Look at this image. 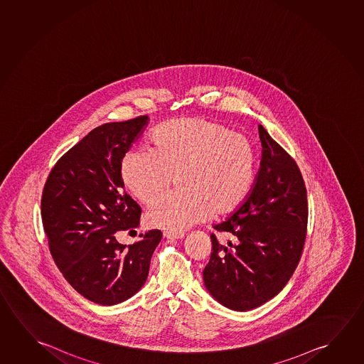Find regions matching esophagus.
Masks as SVG:
<instances>
[{"label":"esophagus","mask_w":364,"mask_h":364,"mask_svg":"<svg viewBox=\"0 0 364 364\" xmlns=\"http://www.w3.org/2000/svg\"><path fill=\"white\" fill-rule=\"evenodd\" d=\"M164 237L168 240H183L184 233H173V232H164Z\"/></svg>","instance_id":"34e87169"}]
</instances>
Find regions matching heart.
Masks as SVG:
<instances>
[{
  "mask_svg": "<svg viewBox=\"0 0 364 364\" xmlns=\"http://www.w3.org/2000/svg\"><path fill=\"white\" fill-rule=\"evenodd\" d=\"M256 151L245 134L204 118L164 123L151 147L126 154L121 178L140 202L150 203L173 176L179 191L154 200L145 213L149 227L178 233L245 202L256 178Z\"/></svg>",
  "mask_w": 364,
  "mask_h": 364,
  "instance_id": "1",
  "label": "heart"
}]
</instances>
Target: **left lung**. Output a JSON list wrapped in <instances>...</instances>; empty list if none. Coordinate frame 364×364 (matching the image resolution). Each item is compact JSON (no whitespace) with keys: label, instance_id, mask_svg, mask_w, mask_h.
<instances>
[{"label":"left lung","instance_id":"1","mask_svg":"<svg viewBox=\"0 0 364 364\" xmlns=\"http://www.w3.org/2000/svg\"><path fill=\"white\" fill-rule=\"evenodd\" d=\"M262 157L245 202L214 230L235 237L227 246L212 238L204 285L219 304L248 311L276 296L297 267L306 238V188L295 160L258 126Z\"/></svg>","mask_w":364,"mask_h":364}]
</instances>
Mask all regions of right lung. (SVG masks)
<instances>
[{"label": "right lung", "instance_id": "obj_1", "mask_svg": "<svg viewBox=\"0 0 364 364\" xmlns=\"http://www.w3.org/2000/svg\"><path fill=\"white\" fill-rule=\"evenodd\" d=\"M147 123L140 116L92 129L45 183L41 218L54 262L74 290L100 305L126 301L140 290L161 241L159 230L129 246L114 235L140 224V205L123 191L121 164Z\"/></svg>", "mask_w": 364, "mask_h": 364}]
</instances>
